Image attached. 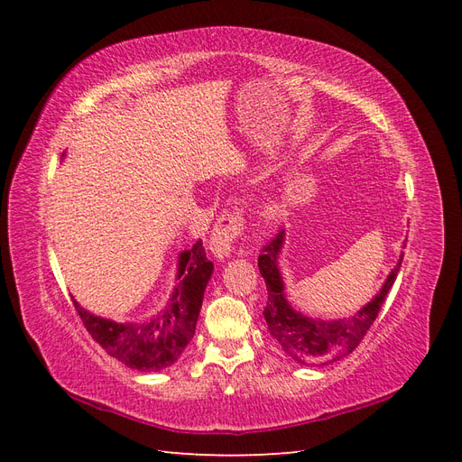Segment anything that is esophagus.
Masks as SVG:
<instances>
[{"mask_svg": "<svg viewBox=\"0 0 462 462\" xmlns=\"http://www.w3.org/2000/svg\"><path fill=\"white\" fill-rule=\"evenodd\" d=\"M245 226L246 219L243 208L235 206L233 209H223L217 216L212 236H209V245H212V250L217 258H226L229 253H233L235 243L245 231Z\"/></svg>", "mask_w": 462, "mask_h": 462, "instance_id": "obj_1", "label": "esophagus"}]
</instances>
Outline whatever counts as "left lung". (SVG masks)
I'll use <instances>...</instances> for the list:
<instances>
[{"label": "left lung", "instance_id": "obj_1", "mask_svg": "<svg viewBox=\"0 0 462 462\" xmlns=\"http://www.w3.org/2000/svg\"><path fill=\"white\" fill-rule=\"evenodd\" d=\"M283 245V231L262 246L258 268L268 287V302H265L263 318L273 339L283 346V351L300 365H328L351 355L365 339L374 319L377 318L389 289L393 287L402 256L389 273L382 291L351 318L343 319H314L306 318L291 309L283 295V282L277 270V254Z\"/></svg>", "mask_w": 462, "mask_h": 462}]
</instances>
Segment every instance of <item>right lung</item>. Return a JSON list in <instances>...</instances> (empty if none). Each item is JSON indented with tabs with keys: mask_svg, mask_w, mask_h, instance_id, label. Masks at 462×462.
Instances as JSON below:
<instances>
[{
	"mask_svg": "<svg viewBox=\"0 0 462 462\" xmlns=\"http://www.w3.org/2000/svg\"><path fill=\"white\" fill-rule=\"evenodd\" d=\"M214 272L199 239L179 258V287L167 309L143 324H116L97 318L75 302L77 314L104 351L129 368L143 372L171 366L190 343L202 309L204 289Z\"/></svg>",
	"mask_w": 462,
	"mask_h": 462,
	"instance_id": "add662e5",
	"label": "right lung"
}]
</instances>
